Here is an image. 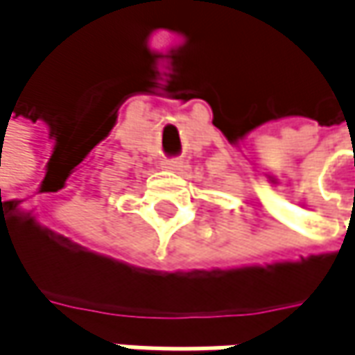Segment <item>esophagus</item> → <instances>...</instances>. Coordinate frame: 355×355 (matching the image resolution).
<instances>
[{"instance_id":"esophagus-1","label":"esophagus","mask_w":355,"mask_h":355,"mask_svg":"<svg viewBox=\"0 0 355 355\" xmlns=\"http://www.w3.org/2000/svg\"><path fill=\"white\" fill-rule=\"evenodd\" d=\"M165 167L171 169V171H180V169L184 167V161H180V159H169V161H165Z\"/></svg>"}]
</instances>
